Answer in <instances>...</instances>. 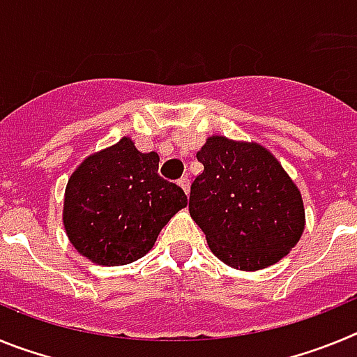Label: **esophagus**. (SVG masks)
Masks as SVG:
<instances>
[{"instance_id": "34e87169", "label": "esophagus", "mask_w": 357, "mask_h": 357, "mask_svg": "<svg viewBox=\"0 0 357 357\" xmlns=\"http://www.w3.org/2000/svg\"><path fill=\"white\" fill-rule=\"evenodd\" d=\"M178 185H181V188L184 189V193L188 195L189 193V188H191V182H189L188 176H182L181 181H178Z\"/></svg>"}]
</instances>
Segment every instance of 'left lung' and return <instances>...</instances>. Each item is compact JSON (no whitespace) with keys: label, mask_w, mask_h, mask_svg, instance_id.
<instances>
[{"label":"left lung","mask_w":357,"mask_h":357,"mask_svg":"<svg viewBox=\"0 0 357 357\" xmlns=\"http://www.w3.org/2000/svg\"><path fill=\"white\" fill-rule=\"evenodd\" d=\"M189 213L218 259L261 270L282 259L301 239L304 204L279 160L255 143L213 135L197 153Z\"/></svg>","instance_id":"left-lung-1"}]
</instances>
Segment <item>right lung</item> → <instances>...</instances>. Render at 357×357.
<instances>
[{
    "instance_id": "add662e5",
    "label": "right lung",
    "mask_w": 357,
    "mask_h": 357,
    "mask_svg": "<svg viewBox=\"0 0 357 357\" xmlns=\"http://www.w3.org/2000/svg\"><path fill=\"white\" fill-rule=\"evenodd\" d=\"M159 155L128 137L87 157L66 188L64 227L93 263L119 266L143 257L188 197L159 175Z\"/></svg>"
}]
</instances>
